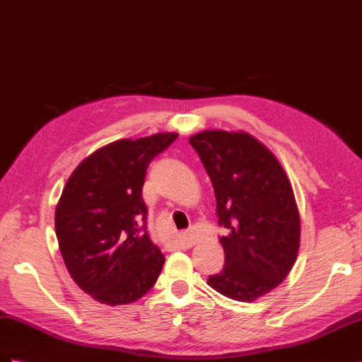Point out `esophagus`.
Returning a JSON list of instances; mask_svg holds the SVG:
<instances>
[{
  "label": "esophagus",
  "instance_id": "1",
  "mask_svg": "<svg viewBox=\"0 0 362 362\" xmlns=\"http://www.w3.org/2000/svg\"><path fill=\"white\" fill-rule=\"evenodd\" d=\"M193 244H195V235H193L192 230L181 232L173 240V247L176 249H189Z\"/></svg>",
  "mask_w": 362,
  "mask_h": 362
}]
</instances>
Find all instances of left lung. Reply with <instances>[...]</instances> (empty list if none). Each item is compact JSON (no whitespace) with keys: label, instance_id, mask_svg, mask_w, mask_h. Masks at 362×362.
Instances as JSON below:
<instances>
[{"label":"left lung","instance_id":"left-lung-1","mask_svg":"<svg viewBox=\"0 0 362 362\" xmlns=\"http://www.w3.org/2000/svg\"><path fill=\"white\" fill-rule=\"evenodd\" d=\"M214 184L226 262L207 284L227 298L252 303L292 270L299 249V214L279 161L245 132L204 130L189 138Z\"/></svg>","mask_w":362,"mask_h":362}]
</instances>
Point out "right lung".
Segmentation results:
<instances>
[{
	"label": "right lung",
	"mask_w": 362,
	"mask_h": 362,
	"mask_svg": "<svg viewBox=\"0 0 362 362\" xmlns=\"http://www.w3.org/2000/svg\"><path fill=\"white\" fill-rule=\"evenodd\" d=\"M178 134L118 139L93 152L70 175L55 211L66 267L96 301L121 305L153 287L164 255L147 233L146 172Z\"/></svg>",
	"instance_id": "add662e5"
}]
</instances>
